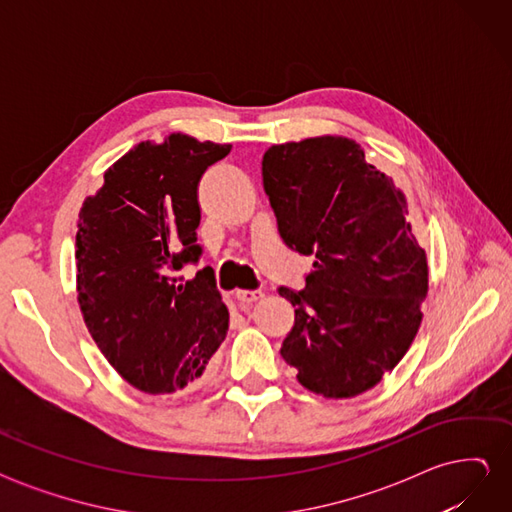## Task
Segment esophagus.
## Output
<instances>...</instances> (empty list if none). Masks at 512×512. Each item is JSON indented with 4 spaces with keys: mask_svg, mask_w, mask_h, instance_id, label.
<instances>
[{
    "mask_svg": "<svg viewBox=\"0 0 512 512\" xmlns=\"http://www.w3.org/2000/svg\"><path fill=\"white\" fill-rule=\"evenodd\" d=\"M262 297L260 290H237V299L243 303V305H250L254 301H258Z\"/></svg>",
    "mask_w": 512,
    "mask_h": 512,
    "instance_id": "1",
    "label": "esophagus"
}]
</instances>
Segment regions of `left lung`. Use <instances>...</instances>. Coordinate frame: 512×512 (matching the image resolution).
<instances>
[{
  "label": "left lung",
  "instance_id": "obj_1",
  "mask_svg": "<svg viewBox=\"0 0 512 512\" xmlns=\"http://www.w3.org/2000/svg\"><path fill=\"white\" fill-rule=\"evenodd\" d=\"M262 185L286 247L314 256L303 290L277 288L294 307L284 361L318 395H361L421 327L427 256L406 196L342 136L273 145L262 156Z\"/></svg>",
  "mask_w": 512,
  "mask_h": 512
}]
</instances>
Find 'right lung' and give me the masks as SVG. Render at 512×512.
<instances>
[{"label": "right lung", "mask_w": 512, "mask_h": 512, "mask_svg": "<svg viewBox=\"0 0 512 512\" xmlns=\"http://www.w3.org/2000/svg\"><path fill=\"white\" fill-rule=\"evenodd\" d=\"M230 145L170 134L104 173L76 232V288L91 337L117 374L151 395L192 389L228 333L211 267L185 280L203 245L198 181Z\"/></svg>", "instance_id": "add662e5"}]
</instances>
